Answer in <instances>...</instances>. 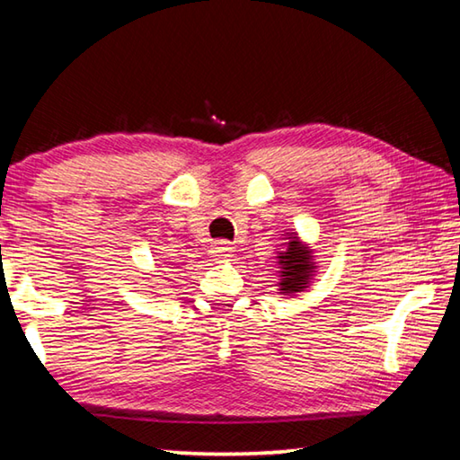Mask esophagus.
<instances>
[{
    "mask_svg": "<svg viewBox=\"0 0 460 460\" xmlns=\"http://www.w3.org/2000/svg\"><path fill=\"white\" fill-rule=\"evenodd\" d=\"M213 258L215 260H227L231 255V247L229 243H225V241H217V243L213 245Z\"/></svg>",
    "mask_w": 460,
    "mask_h": 460,
    "instance_id": "1",
    "label": "esophagus"
}]
</instances>
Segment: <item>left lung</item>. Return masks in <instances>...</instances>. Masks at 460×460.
Listing matches in <instances>:
<instances>
[{"instance_id": "obj_1", "label": "left lung", "mask_w": 460, "mask_h": 460, "mask_svg": "<svg viewBox=\"0 0 460 460\" xmlns=\"http://www.w3.org/2000/svg\"><path fill=\"white\" fill-rule=\"evenodd\" d=\"M290 243H288L286 252L278 255L279 263V294L292 296L296 292H302L308 286L310 278H313V271L316 270L313 258H310V252L296 237H288Z\"/></svg>"}]
</instances>
